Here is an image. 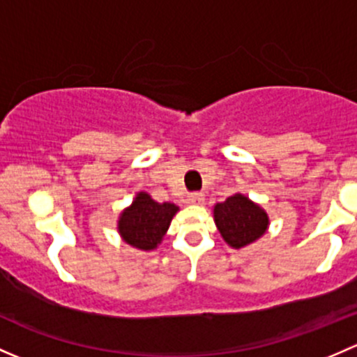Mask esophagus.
Returning <instances> with one entry per match:
<instances>
[{
	"label": "esophagus",
	"mask_w": 357,
	"mask_h": 357,
	"mask_svg": "<svg viewBox=\"0 0 357 357\" xmlns=\"http://www.w3.org/2000/svg\"><path fill=\"white\" fill-rule=\"evenodd\" d=\"M204 200H205V197L202 193H191L188 197V204H191V205H200V204H204Z\"/></svg>",
	"instance_id": "1"
}]
</instances>
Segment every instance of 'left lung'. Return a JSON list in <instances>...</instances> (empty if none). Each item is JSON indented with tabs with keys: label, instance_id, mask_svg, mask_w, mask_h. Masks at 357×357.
<instances>
[{
	"label": "left lung",
	"instance_id": "1",
	"mask_svg": "<svg viewBox=\"0 0 357 357\" xmlns=\"http://www.w3.org/2000/svg\"><path fill=\"white\" fill-rule=\"evenodd\" d=\"M213 222L229 246L239 250L258 241L268 231V213L243 193L213 205Z\"/></svg>",
	"mask_w": 357,
	"mask_h": 357
}]
</instances>
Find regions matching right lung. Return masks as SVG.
<instances>
[{"label":"right lung","mask_w":357,"mask_h":357,"mask_svg":"<svg viewBox=\"0 0 357 357\" xmlns=\"http://www.w3.org/2000/svg\"><path fill=\"white\" fill-rule=\"evenodd\" d=\"M179 207L174 204H159L149 193L138 191L130 207L123 208L118 219V232L126 245L142 251H153L162 243L171 220Z\"/></svg>","instance_id":"right-lung-1"}]
</instances>
